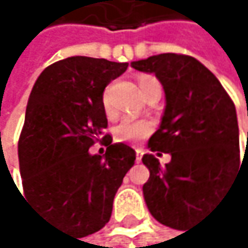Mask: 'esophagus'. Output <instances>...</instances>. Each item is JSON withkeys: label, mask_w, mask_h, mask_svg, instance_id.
Listing matches in <instances>:
<instances>
[{"label": "esophagus", "mask_w": 248, "mask_h": 248, "mask_svg": "<svg viewBox=\"0 0 248 248\" xmlns=\"http://www.w3.org/2000/svg\"><path fill=\"white\" fill-rule=\"evenodd\" d=\"M137 163H140L142 160V155H144V150L142 148H137Z\"/></svg>", "instance_id": "obj_1"}]
</instances>
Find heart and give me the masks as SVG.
Here are the masks:
<instances>
[{
	"mask_svg": "<svg viewBox=\"0 0 248 248\" xmlns=\"http://www.w3.org/2000/svg\"><path fill=\"white\" fill-rule=\"evenodd\" d=\"M153 80H155L154 78H142L140 80L141 85V91L144 88L151 83ZM111 85H108L104 93H103V107L106 110V113L108 116L113 114V107H111ZM153 132V123L148 120H134V119H123L119 125L114 128V138L117 142H128V144H135L144 138H147L150 134Z\"/></svg>",
	"mask_w": 248,
	"mask_h": 248,
	"instance_id": "obj_1",
	"label": "heart"
}]
</instances>
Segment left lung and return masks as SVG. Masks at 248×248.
Here are the masks:
<instances>
[{
    "label": "left lung",
    "mask_w": 248,
    "mask_h": 248,
    "mask_svg": "<svg viewBox=\"0 0 248 248\" xmlns=\"http://www.w3.org/2000/svg\"><path fill=\"white\" fill-rule=\"evenodd\" d=\"M131 66L154 73L166 95L160 128L148 148L172 158L162 166L154 154H144L150 170L144 200L155 220L184 231L222 196L240 169L235 106L217 78L194 57L166 52ZM244 162L246 154L241 166Z\"/></svg>",
    "instance_id": "8db88e82"
}]
</instances>
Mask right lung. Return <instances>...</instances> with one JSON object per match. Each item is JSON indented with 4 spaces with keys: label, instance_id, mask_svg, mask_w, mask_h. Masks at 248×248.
Wrapping results in <instances>:
<instances>
[{
    "label": "right lung",
    "instance_id": "obj_1",
    "mask_svg": "<svg viewBox=\"0 0 248 248\" xmlns=\"http://www.w3.org/2000/svg\"><path fill=\"white\" fill-rule=\"evenodd\" d=\"M128 63L75 56L48 66L36 79L19 138L25 197L78 237L110 220L113 200L135 151L111 144L103 93ZM100 140L104 156L89 153Z\"/></svg>",
    "mask_w": 248,
    "mask_h": 248
}]
</instances>
